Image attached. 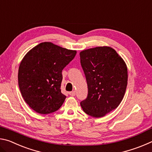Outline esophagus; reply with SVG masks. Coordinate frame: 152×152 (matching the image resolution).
<instances>
[{"instance_id":"34e87169","label":"esophagus","mask_w":152,"mask_h":152,"mask_svg":"<svg viewBox=\"0 0 152 152\" xmlns=\"http://www.w3.org/2000/svg\"><path fill=\"white\" fill-rule=\"evenodd\" d=\"M69 94L70 95V96H75L76 94V92L75 91H72V92H69Z\"/></svg>"}]
</instances>
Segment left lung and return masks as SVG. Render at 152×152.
I'll return each mask as SVG.
<instances>
[{"instance_id":"8db88e82","label":"left lung","mask_w":152,"mask_h":152,"mask_svg":"<svg viewBox=\"0 0 152 152\" xmlns=\"http://www.w3.org/2000/svg\"><path fill=\"white\" fill-rule=\"evenodd\" d=\"M81 66L86 76L88 96L80 102L86 114L99 118L119 106L127 85V67L114 49L109 46L80 51Z\"/></svg>"}]
</instances>
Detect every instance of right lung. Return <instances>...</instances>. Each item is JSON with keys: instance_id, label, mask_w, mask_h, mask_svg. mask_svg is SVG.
Listing matches in <instances>:
<instances>
[{"instance_id": "add662e5", "label": "right lung", "mask_w": 152, "mask_h": 152, "mask_svg": "<svg viewBox=\"0 0 152 152\" xmlns=\"http://www.w3.org/2000/svg\"><path fill=\"white\" fill-rule=\"evenodd\" d=\"M76 54V50L51 42L41 43L25 54L18 82L23 98L33 110L45 115L60 109L66 98L61 92V72Z\"/></svg>"}]
</instances>
